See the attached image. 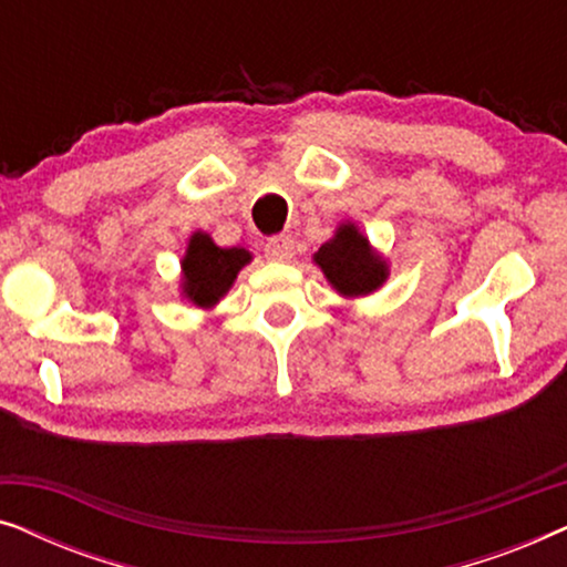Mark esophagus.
<instances>
[{"label":"esophagus","mask_w":567,"mask_h":567,"mask_svg":"<svg viewBox=\"0 0 567 567\" xmlns=\"http://www.w3.org/2000/svg\"><path fill=\"white\" fill-rule=\"evenodd\" d=\"M266 255L270 260H291L293 255V243L286 235H276L266 243Z\"/></svg>","instance_id":"1"}]
</instances>
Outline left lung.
<instances>
[{"mask_svg":"<svg viewBox=\"0 0 567 567\" xmlns=\"http://www.w3.org/2000/svg\"><path fill=\"white\" fill-rule=\"evenodd\" d=\"M312 260L332 289L346 299L369 297L390 278V262L355 221H340L336 235L312 255Z\"/></svg>","mask_w":567,"mask_h":567,"instance_id":"obj_1","label":"left lung"}]
</instances>
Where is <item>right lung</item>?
<instances>
[{"mask_svg":"<svg viewBox=\"0 0 567 567\" xmlns=\"http://www.w3.org/2000/svg\"><path fill=\"white\" fill-rule=\"evenodd\" d=\"M250 260L245 247H219L208 231H193L181 260V297L198 309H214Z\"/></svg>","mask_w":567,"mask_h":567,"instance_id":"1","label":"right lung"}]
</instances>
